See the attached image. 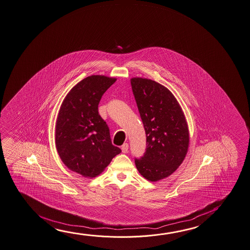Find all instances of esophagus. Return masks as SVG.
I'll return each mask as SVG.
<instances>
[{
    "mask_svg": "<svg viewBox=\"0 0 250 250\" xmlns=\"http://www.w3.org/2000/svg\"><path fill=\"white\" fill-rule=\"evenodd\" d=\"M122 150H123V153H127V151H128V145H127V143L123 144V146H122Z\"/></svg>",
    "mask_w": 250,
    "mask_h": 250,
    "instance_id": "esophagus-1",
    "label": "esophagus"
}]
</instances>
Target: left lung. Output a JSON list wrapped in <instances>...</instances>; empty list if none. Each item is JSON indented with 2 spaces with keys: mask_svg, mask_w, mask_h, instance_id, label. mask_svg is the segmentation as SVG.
Returning a JSON list of instances; mask_svg holds the SVG:
<instances>
[{
  "mask_svg": "<svg viewBox=\"0 0 250 250\" xmlns=\"http://www.w3.org/2000/svg\"><path fill=\"white\" fill-rule=\"evenodd\" d=\"M131 87L147 146L135 163L141 175L157 182L172 174L186 157L189 143L186 119L173 93L159 83L134 77Z\"/></svg>",
  "mask_w": 250,
  "mask_h": 250,
  "instance_id": "8db88e82",
  "label": "left lung"
}]
</instances>
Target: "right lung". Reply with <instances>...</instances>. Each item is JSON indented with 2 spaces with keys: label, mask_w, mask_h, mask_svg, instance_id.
Segmentation results:
<instances>
[{
  "label": "right lung",
  "mask_w": 250,
  "mask_h": 250,
  "mask_svg": "<svg viewBox=\"0 0 250 250\" xmlns=\"http://www.w3.org/2000/svg\"><path fill=\"white\" fill-rule=\"evenodd\" d=\"M116 81L91 76L73 87L61 105L55 126V146L67 167L84 177H95L122 150L113 146L106 123L99 114L102 96Z\"/></svg>",
  "instance_id": "obj_1"
}]
</instances>
